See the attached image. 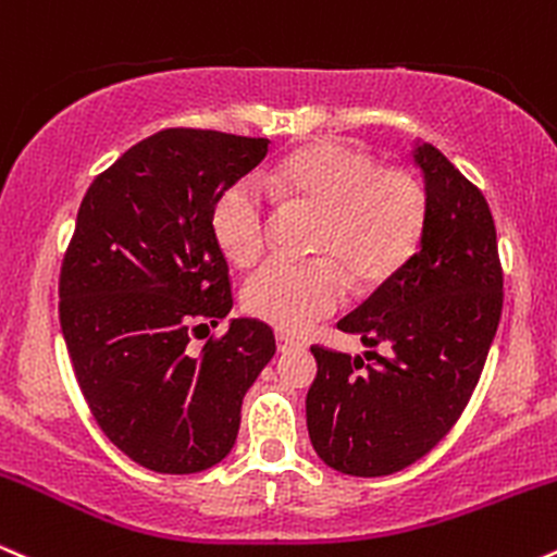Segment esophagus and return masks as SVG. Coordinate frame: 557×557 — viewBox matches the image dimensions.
I'll return each mask as SVG.
<instances>
[{"label":"esophagus","mask_w":557,"mask_h":557,"mask_svg":"<svg viewBox=\"0 0 557 557\" xmlns=\"http://www.w3.org/2000/svg\"><path fill=\"white\" fill-rule=\"evenodd\" d=\"M276 346H278V351H292L302 344H299L294 336H289V333H276Z\"/></svg>","instance_id":"34e87169"}]
</instances>
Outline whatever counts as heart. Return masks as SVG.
Instances as JSON below:
<instances>
[{"instance_id": "1", "label": "heart", "mask_w": 557, "mask_h": 557, "mask_svg": "<svg viewBox=\"0 0 557 557\" xmlns=\"http://www.w3.org/2000/svg\"><path fill=\"white\" fill-rule=\"evenodd\" d=\"M271 187L320 213L305 263L273 260L247 278L242 305L284 333H302L346 302L349 273L377 286L407 265L428 221V193L409 169L377 166L364 148L318 140L276 163ZM213 237L234 265L258 263L271 234V202L252 180L221 193L211 213Z\"/></svg>"}]
</instances>
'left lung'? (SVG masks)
I'll use <instances>...</instances> for the list:
<instances>
[{"mask_svg":"<svg viewBox=\"0 0 557 557\" xmlns=\"http://www.w3.org/2000/svg\"><path fill=\"white\" fill-rule=\"evenodd\" d=\"M428 221L420 250L338 331L388 355L312 346V448L336 472L385 476L430 454L467 409L498 331L503 265L482 189L433 146L417 148Z\"/></svg>","mask_w":557,"mask_h":557,"instance_id":"1","label":"left lung"}]
</instances>
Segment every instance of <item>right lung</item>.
<instances>
[{
	"mask_svg": "<svg viewBox=\"0 0 557 557\" xmlns=\"http://www.w3.org/2000/svg\"><path fill=\"white\" fill-rule=\"evenodd\" d=\"M268 137L169 127L90 182L59 273V323L90 414L150 472L219 463L239 433L242 398L276 355L263 320L226 333L232 278L211 213L258 166Z\"/></svg>",
	"mask_w": 557,
	"mask_h": 557,
	"instance_id": "1",
	"label": "right lung"
}]
</instances>
